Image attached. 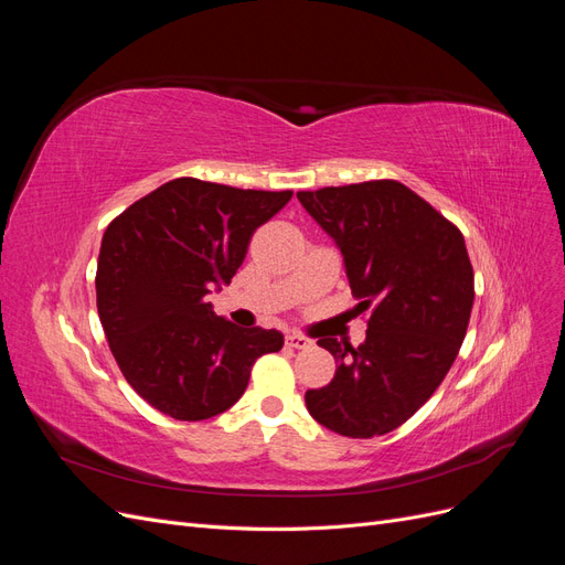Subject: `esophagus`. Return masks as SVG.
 Masks as SVG:
<instances>
[{"instance_id": "34e87169", "label": "esophagus", "mask_w": 565, "mask_h": 565, "mask_svg": "<svg viewBox=\"0 0 565 565\" xmlns=\"http://www.w3.org/2000/svg\"><path fill=\"white\" fill-rule=\"evenodd\" d=\"M285 341H287V347H292V349H309L313 341L309 339V337H303V334H287L285 337Z\"/></svg>"}]
</instances>
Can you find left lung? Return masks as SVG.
Wrapping results in <instances>:
<instances>
[{
  "mask_svg": "<svg viewBox=\"0 0 565 565\" xmlns=\"http://www.w3.org/2000/svg\"><path fill=\"white\" fill-rule=\"evenodd\" d=\"M297 198L344 256L355 309L370 311L358 349L318 339L339 365L328 386L306 391V407L339 436H384L434 396L465 341L473 306L465 235L391 179Z\"/></svg>",
  "mask_w": 565,
  "mask_h": 565,
  "instance_id": "1",
  "label": "left lung"
}]
</instances>
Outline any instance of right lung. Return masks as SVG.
<instances>
[{
  "instance_id": "obj_1",
  "label": "right lung",
  "mask_w": 565,
  "mask_h": 565,
  "mask_svg": "<svg viewBox=\"0 0 565 565\" xmlns=\"http://www.w3.org/2000/svg\"><path fill=\"white\" fill-rule=\"evenodd\" d=\"M292 191L167 181L104 233L96 306L125 380L160 413L200 422L241 401L252 365L282 349L278 330L237 328L207 295L243 266L254 231Z\"/></svg>"
}]
</instances>
